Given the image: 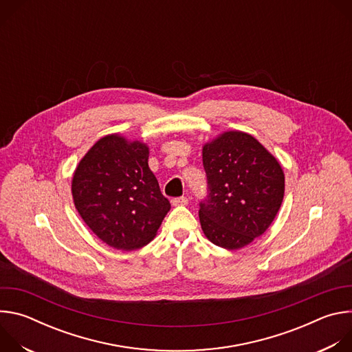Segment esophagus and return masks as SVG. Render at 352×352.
Listing matches in <instances>:
<instances>
[{
	"label": "esophagus",
	"instance_id": "34e87169",
	"mask_svg": "<svg viewBox=\"0 0 352 352\" xmlns=\"http://www.w3.org/2000/svg\"><path fill=\"white\" fill-rule=\"evenodd\" d=\"M173 206H186L188 205V199L186 197H175L171 200Z\"/></svg>",
	"mask_w": 352,
	"mask_h": 352
}]
</instances>
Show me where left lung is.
<instances>
[{
	"instance_id": "left-lung-1",
	"label": "left lung",
	"mask_w": 352,
	"mask_h": 352,
	"mask_svg": "<svg viewBox=\"0 0 352 352\" xmlns=\"http://www.w3.org/2000/svg\"><path fill=\"white\" fill-rule=\"evenodd\" d=\"M209 196L199 220L206 238L224 249H241L263 235L284 197L278 160L252 135L226 131L202 146Z\"/></svg>"
}]
</instances>
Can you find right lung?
Returning a JSON list of instances; mask_svg holds the SVG:
<instances>
[{
	"instance_id": "1",
	"label": "right lung",
	"mask_w": 352,
	"mask_h": 352,
	"mask_svg": "<svg viewBox=\"0 0 352 352\" xmlns=\"http://www.w3.org/2000/svg\"><path fill=\"white\" fill-rule=\"evenodd\" d=\"M148 146L121 133L100 138L78 163L74 205L93 234L118 250L152 241L171 209L148 168Z\"/></svg>"
}]
</instances>
